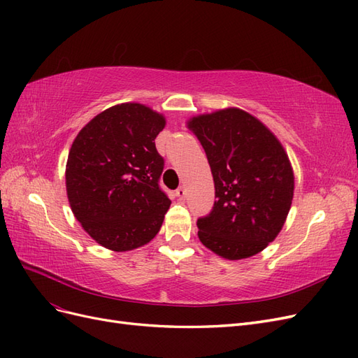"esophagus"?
I'll use <instances>...</instances> for the list:
<instances>
[{
  "instance_id": "obj_1",
  "label": "esophagus",
  "mask_w": 358,
  "mask_h": 358,
  "mask_svg": "<svg viewBox=\"0 0 358 358\" xmlns=\"http://www.w3.org/2000/svg\"><path fill=\"white\" fill-rule=\"evenodd\" d=\"M176 196L179 197V199H183V197H185V194H187V191H185V187H179L178 189H176Z\"/></svg>"
}]
</instances>
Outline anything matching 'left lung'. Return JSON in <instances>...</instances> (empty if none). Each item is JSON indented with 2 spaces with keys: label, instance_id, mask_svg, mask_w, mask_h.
I'll return each mask as SVG.
<instances>
[{
  "label": "left lung",
  "instance_id": "obj_1",
  "mask_svg": "<svg viewBox=\"0 0 358 358\" xmlns=\"http://www.w3.org/2000/svg\"><path fill=\"white\" fill-rule=\"evenodd\" d=\"M188 128L200 140L215 182L213 208L197 220L200 242L227 259L262 252L284 227L294 192L282 145L236 107L192 117Z\"/></svg>",
  "mask_w": 358,
  "mask_h": 358
}]
</instances>
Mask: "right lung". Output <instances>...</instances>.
<instances>
[{"label": "right lung", "mask_w": 358, "mask_h": 358, "mask_svg": "<svg viewBox=\"0 0 358 358\" xmlns=\"http://www.w3.org/2000/svg\"><path fill=\"white\" fill-rule=\"evenodd\" d=\"M162 115L138 103L116 104L86 124L71 145L66 185L83 230L112 251H131L159 231L170 199L159 187L164 158L155 138Z\"/></svg>", "instance_id": "add662e5"}]
</instances>
